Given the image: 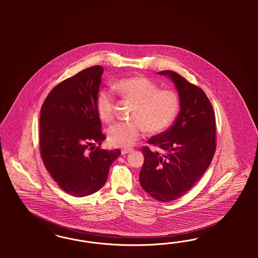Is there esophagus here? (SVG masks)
I'll return each mask as SVG.
<instances>
[{
	"mask_svg": "<svg viewBox=\"0 0 258 258\" xmlns=\"http://www.w3.org/2000/svg\"><path fill=\"white\" fill-rule=\"evenodd\" d=\"M132 151H133V149H122L121 153H122L123 155H125V154H126V153H130V152H132Z\"/></svg>",
	"mask_w": 258,
	"mask_h": 258,
	"instance_id": "1",
	"label": "esophagus"
}]
</instances>
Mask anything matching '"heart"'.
<instances>
[{
	"instance_id": "1",
	"label": "heart",
	"mask_w": 258,
	"mask_h": 258,
	"mask_svg": "<svg viewBox=\"0 0 258 258\" xmlns=\"http://www.w3.org/2000/svg\"><path fill=\"white\" fill-rule=\"evenodd\" d=\"M113 88L124 99L133 102V107L131 112L133 122H118L109 127L108 139L112 147L131 148L142 137L144 128L148 133H161L171 124L177 114L178 94L170 89L159 90L149 78H122ZM96 109L101 120H112L114 97L110 92L102 90L98 94Z\"/></svg>"
}]
</instances>
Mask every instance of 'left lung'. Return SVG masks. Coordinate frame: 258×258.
Returning a JSON list of instances; mask_svg holds the SVG:
<instances>
[{"mask_svg":"<svg viewBox=\"0 0 258 258\" xmlns=\"http://www.w3.org/2000/svg\"><path fill=\"white\" fill-rule=\"evenodd\" d=\"M159 75L170 78L180 97V110L174 124L153 136L148 144L163 153L144 147L142 188L157 201H175L195 185L211 164L216 151V117L211 102L200 87L173 71Z\"/></svg>","mask_w":258,"mask_h":258,"instance_id":"obj_1","label":"left lung"}]
</instances>
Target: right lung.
<instances>
[{"label":"right lung","mask_w":258,"mask_h":258,"mask_svg":"<svg viewBox=\"0 0 258 258\" xmlns=\"http://www.w3.org/2000/svg\"><path fill=\"white\" fill-rule=\"evenodd\" d=\"M103 68H87L57 84L40 109L39 149L42 162L58 186L86 197L106 182L119 149H100L106 136L96 109Z\"/></svg>","instance_id":"right-lung-1"}]
</instances>
